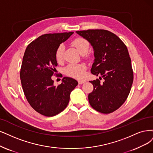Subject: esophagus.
<instances>
[{
    "instance_id": "1",
    "label": "esophagus",
    "mask_w": 153,
    "mask_h": 153,
    "mask_svg": "<svg viewBox=\"0 0 153 153\" xmlns=\"http://www.w3.org/2000/svg\"><path fill=\"white\" fill-rule=\"evenodd\" d=\"M85 82H86V81H85V80H79V81H78V83H79V84H82L84 83Z\"/></svg>"
}]
</instances>
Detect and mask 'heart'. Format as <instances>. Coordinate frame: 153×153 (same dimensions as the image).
Listing matches in <instances>:
<instances>
[{
    "mask_svg": "<svg viewBox=\"0 0 153 153\" xmlns=\"http://www.w3.org/2000/svg\"><path fill=\"white\" fill-rule=\"evenodd\" d=\"M74 47H75L77 51L81 55H86L89 48V43L86 39L83 38H77L72 42ZM64 52V45H60L55 52V58L58 62L63 59V53ZM86 67L84 64H71L65 69V72L67 76L81 79L85 76V71Z\"/></svg>",
    "mask_w": 153,
    "mask_h": 153,
    "instance_id": "obj_1",
    "label": "heart"
}]
</instances>
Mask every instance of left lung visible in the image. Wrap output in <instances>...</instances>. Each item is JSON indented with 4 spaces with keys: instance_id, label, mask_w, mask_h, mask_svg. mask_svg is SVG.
I'll return each mask as SVG.
<instances>
[{
    "instance_id": "8db88e82",
    "label": "left lung",
    "mask_w": 153,
    "mask_h": 153,
    "mask_svg": "<svg viewBox=\"0 0 153 153\" xmlns=\"http://www.w3.org/2000/svg\"><path fill=\"white\" fill-rule=\"evenodd\" d=\"M76 33L91 44L94 62L91 72L100 76L90 81L93 91L88 95L90 105L102 114L115 111L125 102L132 85L131 60L126 45L114 33L105 30H88Z\"/></svg>"
}]
</instances>
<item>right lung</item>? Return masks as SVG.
<instances>
[{"mask_svg":"<svg viewBox=\"0 0 153 153\" xmlns=\"http://www.w3.org/2000/svg\"><path fill=\"white\" fill-rule=\"evenodd\" d=\"M74 32L45 34L28 45L22 58L20 78L22 89L32 108L43 115L53 117L63 111L78 82L64 77L58 86L52 76L58 64L56 50Z\"/></svg>","mask_w":153,"mask_h":153,"instance_id":"1","label":"right lung"}]
</instances>
